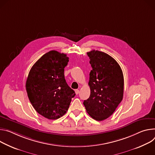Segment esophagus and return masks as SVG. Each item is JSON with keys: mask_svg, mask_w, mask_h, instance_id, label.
Returning <instances> with one entry per match:
<instances>
[{"mask_svg": "<svg viewBox=\"0 0 155 155\" xmlns=\"http://www.w3.org/2000/svg\"><path fill=\"white\" fill-rule=\"evenodd\" d=\"M75 93H76V95L79 94V91L78 89H76V90H75Z\"/></svg>", "mask_w": 155, "mask_h": 155, "instance_id": "obj_1", "label": "esophagus"}]
</instances>
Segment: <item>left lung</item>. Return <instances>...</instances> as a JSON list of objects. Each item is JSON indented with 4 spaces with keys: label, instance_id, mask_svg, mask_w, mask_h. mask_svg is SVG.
Masks as SVG:
<instances>
[{
    "label": "left lung",
    "instance_id": "left-lung-1",
    "mask_svg": "<svg viewBox=\"0 0 155 155\" xmlns=\"http://www.w3.org/2000/svg\"><path fill=\"white\" fill-rule=\"evenodd\" d=\"M92 68L89 74L91 95L83 104L97 121L107 119L123 98L124 76L117 62L108 54L93 50L87 53Z\"/></svg>",
    "mask_w": 155,
    "mask_h": 155
}]
</instances>
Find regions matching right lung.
Returning a JSON list of instances; mask_svg holds the SVG:
<instances>
[{
	"label": "right lung",
	"instance_id": "1",
	"mask_svg": "<svg viewBox=\"0 0 155 155\" xmlns=\"http://www.w3.org/2000/svg\"><path fill=\"white\" fill-rule=\"evenodd\" d=\"M69 58L64 54L51 50L42 56L32 66L26 89L34 108L48 119L63 116L76 94L68 86L64 68Z\"/></svg>",
	"mask_w": 155,
	"mask_h": 155
}]
</instances>
